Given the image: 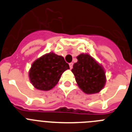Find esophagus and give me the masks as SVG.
<instances>
[{
	"mask_svg": "<svg viewBox=\"0 0 132 132\" xmlns=\"http://www.w3.org/2000/svg\"><path fill=\"white\" fill-rule=\"evenodd\" d=\"M69 66H70V69H72V67H73V63L72 62L70 63Z\"/></svg>",
	"mask_w": 132,
	"mask_h": 132,
	"instance_id": "34e87169",
	"label": "esophagus"
}]
</instances>
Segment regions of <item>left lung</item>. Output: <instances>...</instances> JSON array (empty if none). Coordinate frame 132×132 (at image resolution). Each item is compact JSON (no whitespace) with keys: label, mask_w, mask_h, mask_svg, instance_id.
<instances>
[{"label":"left lung","mask_w":132,"mask_h":132,"mask_svg":"<svg viewBox=\"0 0 132 132\" xmlns=\"http://www.w3.org/2000/svg\"><path fill=\"white\" fill-rule=\"evenodd\" d=\"M74 64L72 72L79 88L87 94L98 93L106 84L105 70L88 54H80Z\"/></svg>","instance_id":"obj_1"}]
</instances>
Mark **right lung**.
Here are the masks:
<instances>
[{
	"label": "right lung",
	"mask_w": 132,
	"mask_h": 132,
	"mask_svg": "<svg viewBox=\"0 0 132 132\" xmlns=\"http://www.w3.org/2000/svg\"><path fill=\"white\" fill-rule=\"evenodd\" d=\"M69 68L62 56L54 52L46 54L32 63L28 72L30 81L38 90L48 91L56 85L62 73Z\"/></svg>",
	"instance_id": "add662e5"
}]
</instances>
